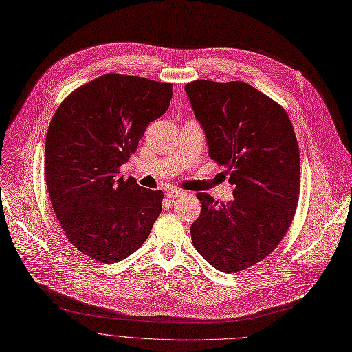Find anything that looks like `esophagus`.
Listing matches in <instances>:
<instances>
[{
	"label": "esophagus",
	"instance_id": "obj_1",
	"mask_svg": "<svg viewBox=\"0 0 352 352\" xmlns=\"http://www.w3.org/2000/svg\"><path fill=\"white\" fill-rule=\"evenodd\" d=\"M166 195H168V197H170V199H177V197L184 196V192H182V190H179V189H168V190H166Z\"/></svg>",
	"mask_w": 352,
	"mask_h": 352
}]
</instances>
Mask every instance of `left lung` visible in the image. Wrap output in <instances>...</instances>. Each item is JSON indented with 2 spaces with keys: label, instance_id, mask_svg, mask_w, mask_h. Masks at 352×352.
<instances>
[{
  "label": "left lung",
  "instance_id": "left-lung-1",
  "mask_svg": "<svg viewBox=\"0 0 352 352\" xmlns=\"http://www.w3.org/2000/svg\"><path fill=\"white\" fill-rule=\"evenodd\" d=\"M208 139L209 156L226 166L234 199L197 193L192 224L200 256L226 273L270 254L290 227L300 195V151L292 120L272 98L241 80H193L184 87Z\"/></svg>",
  "mask_w": 352,
  "mask_h": 352
}]
</instances>
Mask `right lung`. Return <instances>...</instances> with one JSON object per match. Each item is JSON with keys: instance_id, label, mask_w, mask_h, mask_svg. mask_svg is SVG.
Returning <instances> with one entry per match:
<instances>
[{"instance_id": "obj_1", "label": "right lung", "mask_w": 352, "mask_h": 352, "mask_svg": "<svg viewBox=\"0 0 352 352\" xmlns=\"http://www.w3.org/2000/svg\"><path fill=\"white\" fill-rule=\"evenodd\" d=\"M173 85L122 74L76 88L56 109L45 142V180L56 219L79 252L103 264L135 253L162 212V190L119 169L149 123L168 111Z\"/></svg>"}]
</instances>
